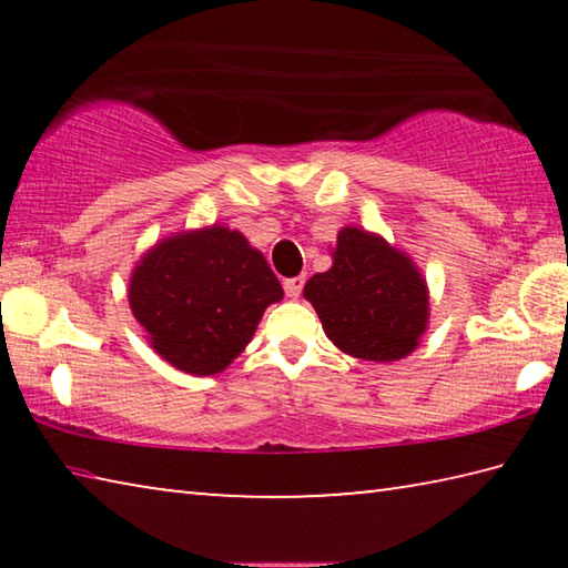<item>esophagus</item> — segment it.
I'll return each mask as SVG.
<instances>
[{
  "label": "esophagus",
  "mask_w": 568,
  "mask_h": 568,
  "mask_svg": "<svg viewBox=\"0 0 568 568\" xmlns=\"http://www.w3.org/2000/svg\"><path fill=\"white\" fill-rule=\"evenodd\" d=\"M303 285H305V275L287 277V281L283 283V287H285V295H287V297H297V295L303 293Z\"/></svg>",
  "instance_id": "34e87169"
}]
</instances>
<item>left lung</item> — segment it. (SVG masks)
Segmentation results:
<instances>
[{"label": "left lung", "instance_id": "8db88e82", "mask_svg": "<svg viewBox=\"0 0 568 568\" xmlns=\"http://www.w3.org/2000/svg\"><path fill=\"white\" fill-rule=\"evenodd\" d=\"M323 331L363 361H400L416 351L428 323V287L416 265L376 233L343 227L331 271L305 283Z\"/></svg>", "mask_w": 568, "mask_h": 568}]
</instances>
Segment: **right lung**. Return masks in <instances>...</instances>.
Wrapping results in <instances>:
<instances>
[{"mask_svg": "<svg viewBox=\"0 0 568 568\" xmlns=\"http://www.w3.org/2000/svg\"><path fill=\"white\" fill-rule=\"evenodd\" d=\"M128 297L158 355L192 376H213L245 351L283 287L243 233L210 225L148 250Z\"/></svg>", "mask_w": 568, "mask_h": 568, "instance_id": "obj_1", "label": "right lung"}]
</instances>
